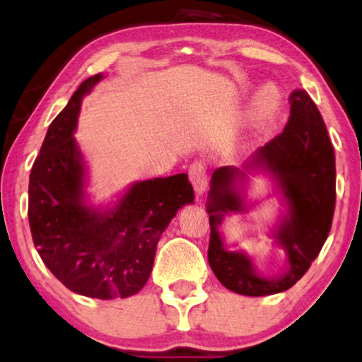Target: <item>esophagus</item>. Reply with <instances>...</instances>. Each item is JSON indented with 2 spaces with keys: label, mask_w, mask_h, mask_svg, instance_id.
Listing matches in <instances>:
<instances>
[{
  "label": "esophagus",
  "mask_w": 362,
  "mask_h": 362,
  "mask_svg": "<svg viewBox=\"0 0 362 362\" xmlns=\"http://www.w3.org/2000/svg\"><path fill=\"white\" fill-rule=\"evenodd\" d=\"M188 177H190V182L197 193H203L206 190L208 172H206V165L203 164V162H193L190 169H188Z\"/></svg>",
  "instance_id": "34e87169"
}]
</instances>
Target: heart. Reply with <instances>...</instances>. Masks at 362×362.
Returning <instances> with one entry per match:
<instances>
[{
  "label": "heart",
  "mask_w": 362,
  "mask_h": 362,
  "mask_svg": "<svg viewBox=\"0 0 362 362\" xmlns=\"http://www.w3.org/2000/svg\"><path fill=\"white\" fill-rule=\"evenodd\" d=\"M282 101L281 90L276 85H266L257 91L254 101V116L257 119H266L279 110Z\"/></svg>",
  "instance_id": "1"
}]
</instances>
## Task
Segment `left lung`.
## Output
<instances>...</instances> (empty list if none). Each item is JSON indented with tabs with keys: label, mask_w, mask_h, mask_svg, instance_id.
I'll return each mask as SVG.
<instances>
[{
	"label": "left lung",
	"mask_w": 362,
	"mask_h": 362,
	"mask_svg": "<svg viewBox=\"0 0 362 362\" xmlns=\"http://www.w3.org/2000/svg\"><path fill=\"white\" fill-rule=\"evenodd\" d=\"M290 118L281 134L251 156L244 169L271 172L287 203V215L272 238L287 252L288 271L282 277L266 279L254 271L244 252L226 251L218 226L223 213L243 211V197L234 180L246 177L234 167H220L211 175L208 193L210 246L208 262L223 285L231 292L262 297L284 292L297 284L327 241L334 215L336 167L334 151L317 105L303 90L290 95Z\"/></svg>",
	"instance_id": "left-lung-1"
}]
</instances>
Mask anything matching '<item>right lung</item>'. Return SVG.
I'll use <instances>...</instances> for the list:
<instances>
[{"mask_svg": "<svg viewBox=\"0 0 362 362\" xmlns=\"http://www.w3.org/2000/svg\"><path fill=\"white\" fill-rule=\"evenodd\" d=\"M86 78L49 126L29 175V226L45 266L65 287L93 298H126L144 287L157 241L175 213L193 202L187 174L136 182L113 210L83 200L85 164L74 132Z\"/></svg>", "mask_w": 362, "mask_h": 362, "instance_id": "1", "label": "right lung"}]
</instances>
